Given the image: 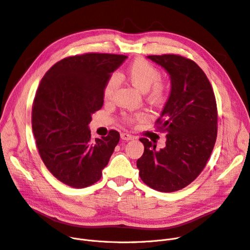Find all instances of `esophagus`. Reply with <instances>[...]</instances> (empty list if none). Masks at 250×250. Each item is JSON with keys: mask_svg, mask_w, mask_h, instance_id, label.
I'll use <instances>...</instances> for the list:
<instances>
[{"mask_svg": "<svg viewBox=\"0 0 250 250\" xmlns=\"http://www.w3.org/2000/svg\"><path fill=\"white\" fill-rule=\"evenodd\" d=\"M121 139L124 141H131L135 139V137L130 134H127V132H123V134H121Z\"/></svg>", "mask_w": 250, "mask_h": 250, "instance_id": "esophagus-1", "label": "esophagus"}]
</instances>
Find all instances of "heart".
Here are the masks:
<instances>
[{
	"instance_id": "obj_1",
	"label": "heart",
	"mask_w": 250,
	"mask_h": 250,
	"mask_svg": "<svg viewBox=\"0 0 250 250\" xmlns=\"http://www.w3.org/2000/svg\"><path fill=\"white\" fill-rule=\"evenodd\" d=\"M125 76L127 80L141 92H146L148 98L155 103H162L167 97L169 87L167 83L160 80V71L153 64L145 59H136L126 69ZM119 81L116 76L111 75L104 85V95L105 98H109L114 89L118 87ZM145 118L144 113L136 115V119ZM129 121L134 119L129 118Z\"/></svg>"
}]
</instances>
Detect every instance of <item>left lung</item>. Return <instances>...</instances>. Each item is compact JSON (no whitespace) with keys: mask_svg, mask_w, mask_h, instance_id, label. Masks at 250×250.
I'll return each instance as SVG.
<instances>
[{"mask_svg":"<svg viewBox=\"0 0 250 250\" xmlns=\"http://www.w3.org/2000/svg\"><path fill=\"white\" fill-rule=\"evenodd\" d=\"M170 76L171 91L158 128L167 132L166 146L140 139L145 146L137 167L145 184L160 192L188 186L202 172L217 137V106L210 82L192 60L180 55L146 56Z\"/></svg>","mask_w":250,"mask_h":250,"instance_id":"8db88e82","label":"left lung"}]
</instances>
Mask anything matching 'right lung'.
I'll use <instances>...</instances> for the list:
<instances>
[{
	"label": "right lung",
	"instance_id": "1",
	"mask_svg": "<svg viewBox=\"0 0 250 250\" xmlns=\"http://www.w3.org/2000/svg\"><path fill=\"white\" fill-rule=\"evenodd\" d=\"M125 55L87 53L64 58L42 78L32 107L40 157L51 174L73 188L102 178L120 134L91 140V115L104 105V89Z\"/></svg>",
	"mask_w": 250,
	"mask_h": 250
}]
</instances>
